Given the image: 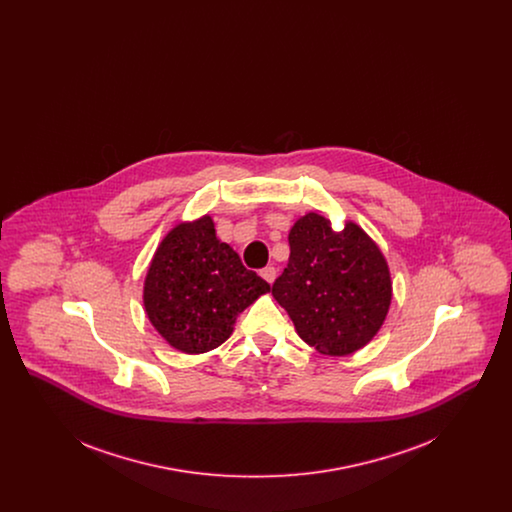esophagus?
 <instances>
[{"label": "esophagus", "instance_id": "34e87169", "mask_svg": "<svg viewBox=\"0 0 512 512\" xmlns=\"http://www.w3.org/2000/svg\"><path fill=\"white\" fill-rule=\"evenodd\" d=\"M265 280H267L268 284H272L274 282V278H276V268L274 267H265L261 268V272H259Z\"/></svg>", "mask_w": 512, "mask_h": 512}]
</instances>
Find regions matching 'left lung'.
<instances>
[{"label":"left lung","instance_id":"left-lung-1","mask_svg":"<svg viewBox=\"0 0 512 512\" xmlns=\"http://www.w3.org/2000/svg\"><path fill=\"white\" fill-rule=\"evenodd\" d=\"M288 267L272 284L299 338L318 353H355L382 328L391 303L388 263L365 230L336 232L320 213L297 220L288 236Z\"/></svg>","mask_w":512,"mask_h":512}]
</instances>
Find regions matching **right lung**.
Segmentation results:
<instances>
[{"instance_id":"right-lung-1","label":"right lung","mask_w":512,"mask_h":512,"mask_svg":"<svg viewBox=\"0 0 512 512\" xmlns=\"http://www.w3.org/2000/svg\"><path fill=\"white\" fill-rule=\"evenodd\" d=\"M267 282L242 265L240 255L205 215L180 222L159 244L144 282V307L155 330L182 353H205L230 338L236 317Z\"/></svg>"}]
</instances>
